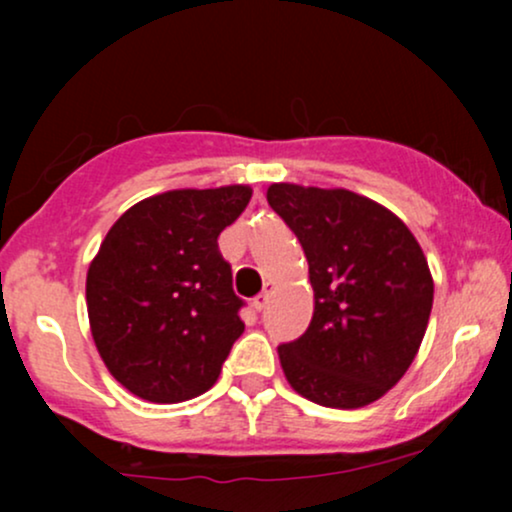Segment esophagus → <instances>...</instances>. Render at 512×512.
Returning <instances> with one entry per match:
<instances>
[{"label":"esophagus","mask_w":512,"mask_h":512,"mask_svg":"<svg viewBox=\"0 0 512 512\" xmlns=\"http://www.w3.org/2000/svg\"><path fill=\"white\" fill-rule=\"evenodd\" d=\"M267 303H269V291H262L260 296H257L255 301H252V308H255V310H260V313H262V310L267 308Z\"/></svg>","instance_id":"esophagus-1"}]
</instances>
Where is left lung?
I'll return each mask as SVG.
<instances>
[{"label":"left lung","mask_w":512,"mask_h":512,"mask_svg":"<svg viewBox=\"0 0 512 512\" xmlns=\"http://www.w3.org/2000/svg\"><path fill=\"white\" fill-rule=\"evenodd\" d=\"M267 202L301 240L315 293L310 327L279 346L298 395L358 409L392 390L419 354L433 276L399 216L351 190L274 182Z\"/></svg>","instance_id":"1"}]
</instances>
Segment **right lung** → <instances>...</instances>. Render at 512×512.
I'll list each match as a JSON object with an SVG mask.
<instances>
[{
  "mask_svg": "<svg viewBox=\"0 0 512 512\" xmlns=\"http://www.w3.org/2000/svg\"><path fill=\"white\" fill-rule=\"evenodd\" d=\"M250 197L248 185L146 197L113 223L88 264L93 342L132 395L178 404L219 380L245 325L216 240Z\"/></svg>",
  "mask_w": 512,
  "mask_h": 512,
  "instance_id": "right-lung-1",
  "label": "right lung"
}]
</instances>
